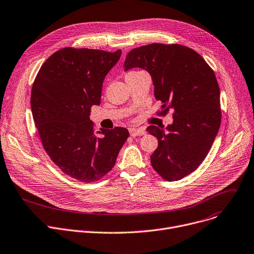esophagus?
I'll list each match as a JSON object with an SVG mask.
<instances>
[{
	"instance_id": "34e87169",
	"label": "esophagus",
	"mask_w": 254,
	"mask_h": 254,
	"mask_svg": "<svg viewBox=\"0 0 254 254\" xmlns=\"http://www.w3.org/2000/svg\"><path fill=\"white\" fill-rule=\"evenodd\" d=\"M129 133L131 136H136V135H144L146 133V130L143 128H135L131 127L129 128Z\"/></svg>"
}]
</instances>
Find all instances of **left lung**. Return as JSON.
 Segmentation results:
<instances>
[{
    "instance_id": "left-lung-1",
    "label": "left lung",
    "mask_w": 254,
    "mask_h": 254,
    "mask_svg": "<svg viewBox=\"0 0 254 254\" xmlns=\"http://www.w3.org/2000/svg\"><path fill=\"white\" fill-rule=\"evenodd\" d=\"M141 67L152 77L154 95L162 102L157 114L173 110L166 128L150 126L158 139L151 155L154 170L167 181L193 172L211 150L221 125L220 88L214 71L193 50L180 44L152 43L131 50L125 71Z\"/></svg>"
}]
</instances>
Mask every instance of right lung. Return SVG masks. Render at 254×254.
<instances>
[{
    "instance_id": "obj_1",
    "label": "right lung",
    "mask_w": 254,
    "mask_h": 254,
    "mask_svg": "<svg viewBox=\"0 0 254 254\" xmlns=\"http://www.w3.org/2000/svg\"><path fill=\"white\" fill-rule=\"evenodd\" d=\"M121 56V50L64 48L45 61L32 86V117L43 149L64 174L82 182L108 173L129 135L117 127L101 128L99 137L90 121L103 80Z\"/></svg>"
}]
</instances>
